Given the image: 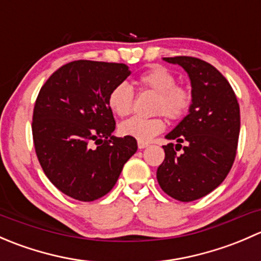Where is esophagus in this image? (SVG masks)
<instances>
[{
    "label": "esophagus",
    "mask_w": 261,
    "mask_h": 261,
    "mask_svg": "<svg viewBox=\"0 0 261 261\" xmlns=\"http://www.w3.org/2000/svg\"><path fill=\"white\" fill-rule=\"evenodd\" d=\"M147 146H149V143H144V141H139L138 143L139 149H145Z\"/></svg>",
    "instance_id": "34e87169"
}]
</instances>
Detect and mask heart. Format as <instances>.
<instances>
[{
  "mask_svg": "<svg viewBox=\"0 0 261 261\" xmlns=\"http://www.w3.org/2000/svg\"><path fill=\"white\" fill-rule=\"evenodd\" d=\"M135 84L140 91L156 93L152 105L154 114H163L172 121L183 118L193 103L191 88L177 83V77L172 70L163 65H151L136 77ZM107 106L118 117H126L133 112L134 91L126 82L116 84L107 96ZM165 122L162 115L154 117H133L123 121L118 127L122 136L138 141H150L162 133Z\"/></svg>",
  "mask_w": 261,
  "mask_h": 261,
  "instance_id": "b5f03b06",
  "label": "heart"
}]
</instances>
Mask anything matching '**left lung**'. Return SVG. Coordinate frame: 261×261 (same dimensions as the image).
I'll list each match as a JSON object with an SVG mask.
<instances>
[{
  "label": "left lung",
  "instance_id": "left-lung-1",
  "mask_svg": "<svg viewBox=\"0 0 261 261\" xmlns=\"http://www.w3.org/2000/svg\"><path fill=\"white\" fill-rule=\"evenodd\" d=\"M164 60L188 73L193 103L189 114L165 136L178 144L163 146L165 159L158 168L156 178L168 196L192 202L217 188L232 168L240 134V107L232 87L210 63L193 57ZM183 142L186 147L181 146Z\"/></svg>",
  "mask_w": 261,
  "mask_h": 261
}]
</instances>
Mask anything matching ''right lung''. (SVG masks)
<instances>
[{
    "label": "right lung",
    "instance_id": "obj_1",
    "mask_svg": "<svg viewBox=\"0 0 261 261\" xmlns=\"http://www.w3.org/2000/svg\"><path fill=\"white\" fill-rule=\"evenodd\" d=\"M128 75L122 63L74 60L39 92L31 125L36 156L49 180L72 198L92 202L109 193L138 150L135 139L112 136L107 106L110 91Z\"/></svg>",
    "mask_w": 261,
    "mask_h": 261
}]
</instances>
